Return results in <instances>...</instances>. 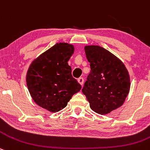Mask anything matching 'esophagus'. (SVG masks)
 I'll return each mask as SVG.
<instances>
[{"instance_id":"34e87169","label":"esophagus","mask_w":150,"mask_h":150,"mask_svg":"<svg viewBox=\"0 0 150 150\" xmlns=\"http://www.w3.org/2000/svg\"><path fill=\"white\" fill-rule=\"evenodd\" d=\"M78 83H80V84L83 85V82H84V79H83V78L81 77V78H79L78 79Z\"/></svg>"}]
</instances>
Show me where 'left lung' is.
<instances>
[{
	"label": "left lung",
	"mask_w": 150,
	"mask_h": 150,
	"mask_svg": "<svg viewBox=\"0 0 150 150\" xmlns=\"http://www.w3.org/2000/svg\"><path fill=\"white\" fill-rule=\"evenodd\" d=\"M84 50L91 71L82 92L93 111L108 114L124 103L129 92V75L122 61L103 47L86 46Z\"/></svg>",
	"instance_id": "8db88e82"
}]
</instances>
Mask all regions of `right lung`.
I'll list each match as a JSON object with an SVG mask.
<instances>
[{
  "instance_id": "1",
  "label": "right lung",
  "mask_w": 150,
  "mask_h": 150,
  "mask_svg": "<svg viewBox=\"0 0 150 150\" xmlns=\"http://www.w3.org/2000/svg\"><path fill=\"white\" fill-rule=\"evenodd\" d=\"M73 53L72 44L58 43L29 66L28 89L33 100L42 108L57 112L65 108L72 96L81 89L67 63Z\"/></svg>"
}]
</instances>
